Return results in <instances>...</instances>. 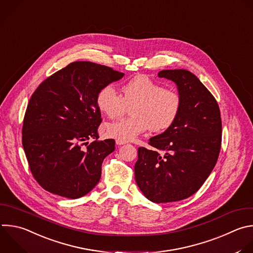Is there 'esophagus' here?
I'll return each instance as SVG.
<instances>
[{"instance_id":"esophagus-1","label":"esophagus","mask_w":253,"mask_h":253,"mask_svg":"<svg viewBox=\"0 0 253 253\" xmlns=\"http://www.w3.org/2000/svg\"><path fill=\"white\" fill-rule=\"evenodd\" d=\"M127 143V141H123V140H116V144L118 145V146H121V145H124V144H126Z\"/></svg>"}]
</instances>
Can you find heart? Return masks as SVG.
<instances>
[{
  "label": "heart",
  "mask_w": 253,
  "mask_h": 253,
  "mask_svg": "<svg viewBox=\"0 0 253 253\" xmlns=\"http://www.w3.org/2000/svg\"><path fill=\"white\" fill-rule=\"evenodd\" d=\"M122 97L113 84H106L96 94L98 110L109 118L121 116L127 106L131 117L122 118L107 125L109 136L129 141L151 129L161 132L173 125L181 107L180 94L172 88L145 75H139L122 86Z\"/></svg>",
  "instance_id": "1"
}]
</instances>
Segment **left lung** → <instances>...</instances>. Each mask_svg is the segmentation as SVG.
Returning a JSON list of instances; mask_svg holds the SVG:
<instances>
[{
  "label": "left lung",
  "mask_w": 253,
  "mask_h": 253,
  "mask_svg": "<svg viewBox=\"0 0 253 253\" xmlns=\"http://www.w3.org/2000/svg\"><path fill=\"white\" fill-rule=\"evenodd\" d=\"M161 78L172 80L181 97L176 121L150 138L153 149H138L135 180L153 203H171L194 195L216 164L221 144L219 107L208 88L191 71L165 69Z\"/></svg>",
  "instance_id": "left-lung-1"
}]
</instances>
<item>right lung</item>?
<instances>
[{
	"label": "right lung",
	"instance_id": "add662e5",
	"mask_svg": "<svg viewBox=\"0 0 253 253\" xmlns=\"http://www.w3.org/2000/svg\"><path fill=\"white\" fill-rule=\"evenodd\" d=\"M124 73L75 61L47 77L34 92L23 125V147L37 182L47 192L78 199L99 183L103 160L115 141H97L98 90ZM94 138L90 144L88 140Z\"/></svg>",
	"mask_w": 253,
	"mask_h": 253
}]
</instances>
